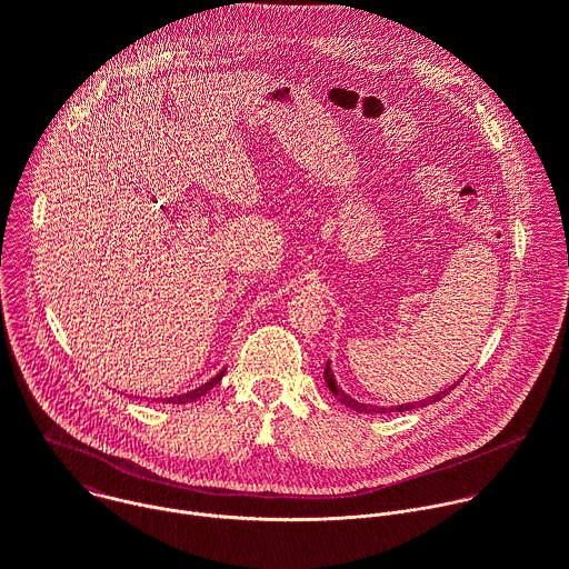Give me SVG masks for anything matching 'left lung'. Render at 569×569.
I'll use <instances>...</instances> for the list:
<instances>
[{
  "label": "left lung",
  "instance_id": "8db88e82",
  "mask_svg": "<svg viewBox=\"0 0 569 569\" xmlns=\"http://www.w3.org/2000/svg\"><path fill=\"white\" fill-rule=\"evenodd\" d=\"M323 382H327V387L333 391V396H338V400L342 402V405H347V408H351V410H356V412H365V415H369V412H380V415H387V412H408V410H415V408H426V405H430V402H439L452 387H448V389H443L441 393H437V396H430V398H426V400H421V402H408V405H398V408H376V405H365V402H358V400H353L351 396H347L340 387H338V382H336V378H333V371H331V365H327V369H323Z\"/></svg>",
  "mask_w": 569,
  "mask_h": 569
}]
</instances>
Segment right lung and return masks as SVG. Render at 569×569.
Segmentation results:
<instances>
[{
	"instance_id": "obj_1",
	"label": "right lung",
	"mask_w": 569,
	"mask_h": 569,
	"mask_svg": "<svg viewBox=\"0 0 569 569\" xmlns=\"http://www.w3.org/2000/svg\"><path fill=\"white\" fill-rule=\"evenodd\" d=\"M222 376H224V371H220L218 376H213L209 382H204L202 387H198V389H193V391H187V393H180V396H171V398H167L164 402H173V405H184V402H189V400H198L200 396H204L211 387H216L220 380H222Z\"/></svg>"
}]
</instances>
